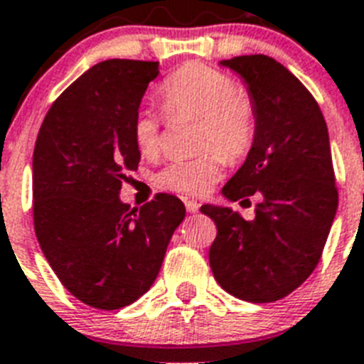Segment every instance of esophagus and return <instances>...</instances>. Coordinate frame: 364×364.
<instances>
[{"label":"esophagus","instance_id":"1","mask_svg":"<svg viewBox=\"0 0 364 364\" xmlns=\"http://www.w3.org/2000/svg\"><path fill=\"white\" fill-rule=\"evenodd\" d=\"M185 208H187L188 213H198V209H200V203L194 202V200H187V202H185Z\"/></svg>","mask_w":364,"mask_h":364}]
</instances>
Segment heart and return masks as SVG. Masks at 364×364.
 <instances>
[{
    "instance_id": "obj_1",
    "label": "heart",
    "mask_w": 364,
    "mask_h": 364,
    "mask_svg": "<svg viewBox=\"0 0 364 364\" xmlns=\"http://www.w3.org/2000/svg\"><path fill=\"white\" fill-rule=\"evenodd\" d=\"M159 95L170 115L202 117L198 149L208 151L194 159L172 161L159 172L156 185L187 196H202L223 176V156L228 162H239L250 151L256 136L254 100L237 90L232 76L203 63H187L173 70L161 84ZM161 127V115L153 108L144 106L136 112L132 140L141 155L159 153Z\"/></svg>"
}]
</instances>
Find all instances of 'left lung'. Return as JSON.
Masks as SVG:
<instances>
[{
    "label": "left lung",
    "mask_w": 364,
    "mask_h": 364,
    "mask_svg": "<svg viewBox=\"0 0 364 364\" xmlns=\"http://www.w3.org/2000/svg\"><path fill=\"white\" fill-rule=\"evenodd\" d=\"M220 65L243 78L256 106L254 144L223 196L249 202L258 194L259 203L252 220L223 205H202L217 224L209 265L233 297L271 303L309 279L335 220L329 132L310 91L273 58L239 55Z\"/></svg>",
    "instance_id": "obj_1"
}]
</instances>
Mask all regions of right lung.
I'll list each match as a JSON object with an SVG mask.
<instances>
[{
	"instance_id": "1",
	"label": "right lung",
	"mask_w": 364,
	"mask_h": 364,
	"mask_svg": "<svg viewBox=\"0 0 364 364\" xmlns=\"http://www.w3.org/2000/svg\"><path fill=\"white\" fill-rule=\"evenodd\" d=\"M156 76L159 61L93 65L50 106L35 141V235L61 284L93 309L146 294L185 218L172 194L140 209L119 200L125 172L140 162L132 117Z\"/></svg>"
}]
</instances>
